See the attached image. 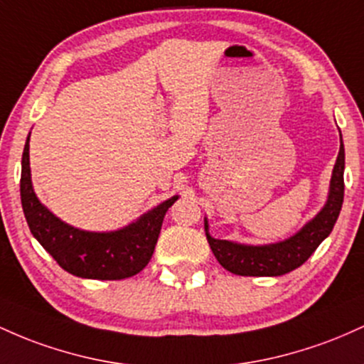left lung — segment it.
<instances>
[{
    "mask_svg": "<svg viewBox=\"0 0 364 364\" xmlns=\"http://www.w3.org/2000/svg\"><path fill=\"white\" fill-rule=\"evenodd\" d=\"M344 166L346 153L341 136V149L332 170L326 203L301 230L280 242L252 246L234 240L215 239L210 235L208 218H204L206 239L218 263L230 273L242 277H279L299 268L336 225L344 201Z\"/></svg>",
    "mask_w": 364,
    "mask_h": 364,
    "instance_id": "8db88e82",
    "label": "left lung"
}]
</instances>
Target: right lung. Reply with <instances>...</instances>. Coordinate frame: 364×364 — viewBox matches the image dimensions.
Instances as JSON below:
<instances>
[{"instance_id": "add662e5", "label": "right lung", "mask_w": 364, "mask_h": 364, "mask_svg": "<svg viewBox=\"0 0 364 364\" xmlns=\"http://www.w3.org/2000/svg\"><path fill=\"white\" fill-rule=\"evenodd\" d=\"M28 137L22 154L20 199L27 225L41 246L65 272L80 279L122 280L141 272L153 256L163 218L178 196L160 203L139 216L136 222L118 230H80L61 222L36 196L31 181Z\"/></svg>"}]
</instances>
